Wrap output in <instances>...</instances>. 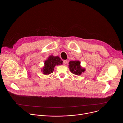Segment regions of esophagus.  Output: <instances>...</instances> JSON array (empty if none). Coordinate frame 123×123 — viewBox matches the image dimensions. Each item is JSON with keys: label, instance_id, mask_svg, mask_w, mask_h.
Masks as SVG:
<instances>
[{"label": "esophagus", "instance_id": "obj_1", "mask_svg": "<svg viewBox=\"0 0 123 123\" xmlns=\"http://www.w3.org/2000/svg\"><path fill=\"white\" fill-rule=\"evenodd\" d=\"M67 62H68V61L67 60H65L63 61V64L64 65H66L67 63Z\"/></svg>", "mask_w": 123, "mask_h": 123}]
</instances>
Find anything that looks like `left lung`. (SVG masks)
<instances>
[{
	"instance_id": "8db88e82",
	"label": "left lung",
	"mask_w": 123,
	"mask_h": 123,
	"mask_svg": "<svg viewBox=\"0 0 123 123\" xmlns=\"http://www.w3.org/2000/svg\"><path fill=\"white\" fill-rule=\"evenodd\" d=\"M79 61H71L69 62L68 67L70 71L73 74L79 75L85 71V69L82 68Z\"/></svg>"
}]
</instances>
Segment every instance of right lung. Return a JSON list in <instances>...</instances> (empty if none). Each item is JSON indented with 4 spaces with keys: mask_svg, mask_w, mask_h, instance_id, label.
<instances>
[{
    "mask_svg": "<svg viewBox=\"0 0 123 123\" xmlns=\"http://www.w3.org/2000/svg\"><path fill=\"white\" fill-rule=\"evenodd\" d=\"M63 61L59 56H54L50 55L47 60L45 61L44 67L41 70L44 74H49L53 73L54 68L55 66L62 64Z\"/></svg>",
    "mask_w": 123,
    "mask_h": 123,
    "instance_id": "obj_1",
    "label": "right lung"
}]
</instances>
